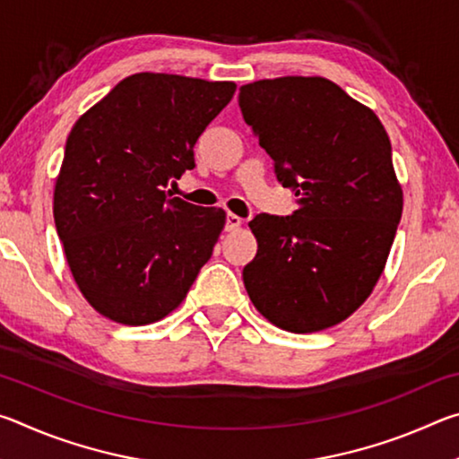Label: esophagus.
<instances>
[{"mask_svg":"<svg viewBox=\"0 0 459 459\" xmlns=\"http://www.w3.org/2000/svg\"><path fill=\"white\" fill-rule=\"evenodd\" d=\"M240 224H243V219H240V216H237V214L229 212L227 214V224H224V229H227L229 232H232V230H237Z\"/></svg>","mask_w":459,"mask_h":459,"instance_id":"1","label":"esophagus"}]
</instances>
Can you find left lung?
I'll use <instances>...</instances> for the list:
<instances>
[{
    "instance_id": "left-lung-1",
    "label": "left lung",
    "mask_w": 459,
    "mask_h": 459,
    "mask_svg": "<svg viewBox=\"0 0 459 459\" xmlns=\"http://www.w3.org/2000/svg\"><path fill=\"white\" fill-rule=\"evenodd\" d=\"M238 107L277 180L298 196L291 216L248 222L257 255L243 281L277 328L320 332L375 290L403 212L391 142L375 111L322 76L240 87Z\"/></svg>"
}]
</instances>
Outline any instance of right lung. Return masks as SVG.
<instances>
[{
    "mask_svg": "<svg viewBox=\"0 0 459 459\" xmlns=\"http://www.w3.org/2000/svg\"><path fill=\"white\" fill-rule=\"evenodd\" d=\"M237 84L137 73L74 123L54 186L71 273L100 316L145 325L182 304L227 222L222 208L169 198L202 131Z\"/></svg>",
    "mask_w": 459,
    "mask_h": 459,
    "instance_id": "1",
    "label": "right lung"
}]
</instances>
